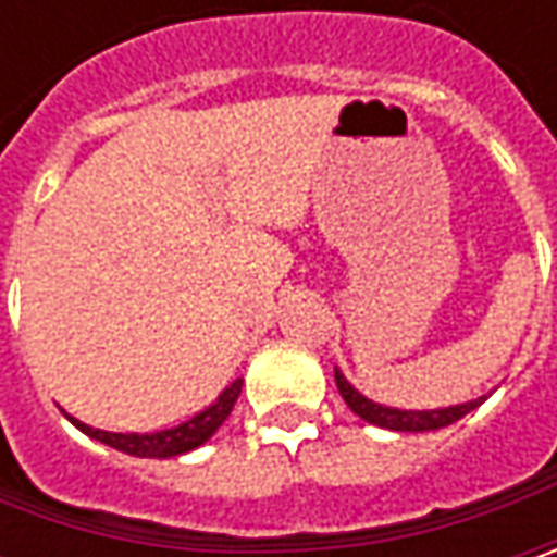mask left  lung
<instances>
[{"label": "left lung", "mask_w": 557, "mask_h": 557, "mask_svg": "<svg viewBox=\"0 0 557 557\" xmlns=\"http://www.w3.org/2000/svg\"><path fill=\"white\" fill-rule=\"evenodd\" d=\"M334 381H337V391L344 396V403L354 409L356 416L369 424H377V428H387V431H437V428H446L453 421L465 418L471 409L481 406V399H471V403H461V406H449V409H431V412H403V409H391V406H381V403H372L366 396L356 391L354 384L344 377L341 372H334Z\"/></svg>", "instance_id": "8db88e82"}]
</instances>
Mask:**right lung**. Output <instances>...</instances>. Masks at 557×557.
<instances>
[{
	"label": "right lung",
	"instance_id": "add662e5",
	"mask_svg": "<svg viewBox=\"0 0 557 557\" xmlns=\"http://www.w3.org/2000/svg\"><path fill=\"white\" fill-rule=\"evenodd\" d=\"M238 394H242V381L228 384L223 394H220V399H216L210 409H203L201 416L188 418L180 428L158 431V434H108V431H96V428H89V424H83V421H76V418H67L74 421L83 434H89L92 440H101L104 446L120 449V453H126V456H139V459H173V456H183L188 449H198L201 443H207V440L213 437L216 428H220L225 418H228V412H232Z\"/></svg>",
	"mask_w": 557,
	"mask_h": 557
}]
</instances>
